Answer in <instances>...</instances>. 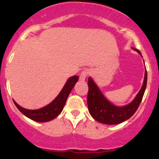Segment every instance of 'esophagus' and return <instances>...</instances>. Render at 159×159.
<instances>
[{
    "mask_svg": "<svg viewBox=\"0 0 159 159\" xmlns=\"http://www.w3.org/2000/svg\"><path fill=\"white\" fill-rule=\"evenodd\" d=\"M89 73H90V72H89L88 69H84V70L82 71L81 75H80V80L81 81H85L86 78H87V76L88 75Z\"/></svg>",
    "mask_w": 159,
    "mask_h": 159,
    "instance_id": "34e87169",
    "label": "esophagus"
}]
</instances>
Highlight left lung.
<instances>
[{"instance_id": "1", "label": "left lung", "mask_w": 159, "mask_h": 159, "mask_svg": "<svg viewBox=\"0 0 159 159\" xmlns=\"http://www.w3.org/2000/svg\"><path fill=\"white\" fill-rule=\"evenodd\" d=\"M139 54L140 51L134 48ZM142 56V55H141ZM144 62V61H143ZM147 82V72L145 70L143 85L132 102L124 106H116L104 96L93 78H88L87 105L91 116L96 121L107 125H116L129 120L136 112L143 98Z\"/></svg>"}]
</instances>
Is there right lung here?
I'll return each instance as SVG.
<instances>
[{
    "label": "right lung",
    "mask_w": 159,
    "mask_h": 159,
    "mask_svg": "<svg viewBox=\"0 0 159 159\" xmlns=\"http://www.w3.org/2000/svg\"><path fill=\"white\" fill-rule=\"evenodd\" d=\"M78 81V76L77 75L69 78L66 82L64 87H63L60 93L57 95V96L53 100L52 102L49 103L46 106L42 107V108L36 109V110H29V109L21 107L14 100L13 102L17 107V108L25 116L30 118V120L39 122V123L51 121V120L56 118L62 112L71 90H72L75 84L77 83Z\"/></svg>",
    "instance_id": "right-lung-1"
}]
</instances>
